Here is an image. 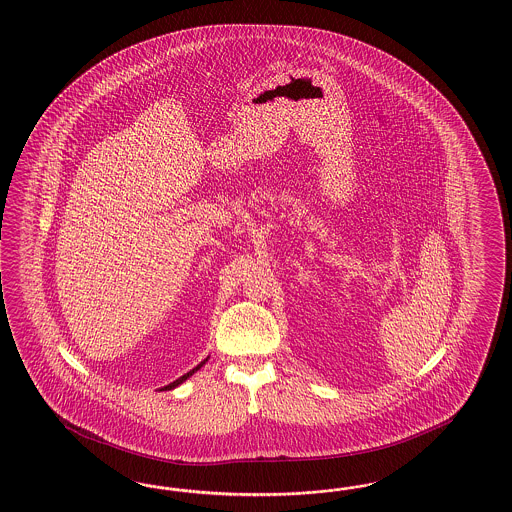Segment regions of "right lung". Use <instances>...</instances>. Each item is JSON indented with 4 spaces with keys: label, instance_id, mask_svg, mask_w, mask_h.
<instances>
[{
    "label": "right lung",
    "instance_id": "obj_1",
    "mask_svg": "<svg viewBox=\"0 0 512 512\" xmlns=\"http://www.w3.org/2000/svg\"><path fill=\"white\" fill-rule=\"evenodd\" d=\"M207 360H208V358H207ZM207 360L201 361V363H199V365H197V367H194V369H192V371H190V373L182 374V376H180V378H177V380H175V382H171V384H169V386L162 387V389H160V391H169V389H175V387L180 386V384H182V382H184V380H188V378H190V376H192V374H194L195 371H199V369H201V367H203V365H205V363H207Z\"/></svg>",
    "mask_w": 512,
    "mask_h": 512
}]
</instances>
